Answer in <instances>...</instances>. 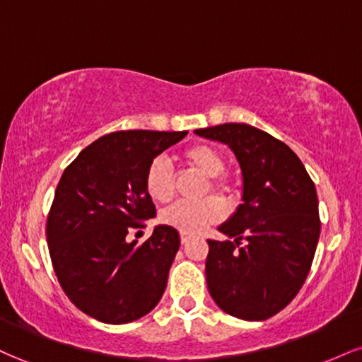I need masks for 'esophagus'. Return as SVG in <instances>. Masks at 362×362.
Returning <instances> with one entry per match:
<instances>
[{
  "mask_svg": "<svg viewBox=\"0 0 362 362\" xmlns=\"http://www.w3.org/2000/svg\"><path fill=\"white\" fill-rule=\"evenodd\" d=\"M192 236H194L192 233H187V231H180V242L182 243H187L190 238H192Z\"/></svg>",
  "mask_w": 362,
  "mask_h": 362,
  "instance_id": "obj_1",
  "label": "esophagus"
}]
</instances>
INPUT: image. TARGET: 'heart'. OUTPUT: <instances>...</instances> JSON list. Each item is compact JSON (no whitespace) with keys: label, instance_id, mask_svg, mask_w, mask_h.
I'll list each match as a JSON object with an SVG mask.
<instances>
[{"label":"heart","instance_id":"b5f03b06","mask_svg":"<svg viewBox=\"0 0 362 362\" xmlns=\"http://www.w3.org/2000/svg\"><path fill=\"white\" fill-rule=\"evenodd\" d=\"M182 158L195 167L206 177H211V189L224 192L228 190V182L221 177L224 172V160L221 153L211 144H192L182 153ZM144 187L146 192L153 201L167 202L173 195V173L168 160L165 158H155L149 163L144 175ZM224 207L221 201L216 197H207L199 202L178 201L175 204L161 213V221L167 226L175 228L178 231H187V233H197L204 230L206 226L213 224L223 218Z\"/></svg>","mask_w":362,"mask_h":362}]
</instances>
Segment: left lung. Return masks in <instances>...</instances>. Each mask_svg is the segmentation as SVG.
<instances>
[{"label":"left lung","instance_id":"8db88e82","mask_svg":"<svg viewBox=\"0 0 362 362\" xmlns=\"http://www.w3.org/2000/svg\"><path fill=\"white\" fill-rule=\"evenodd\" d=\"M194 132L228 144L243 177V202L218 228L233 242L207 240V288L231 317L271 318L310 272L320 238L317 189L296 153L269 132L236 122Z\"/></svg>","mask_w":362,"mask_h":362}]
</instances>
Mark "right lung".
I'll return each instance as SVG.
<instances>
[{
	"mask_svg": "<svg viewBox=\"0 0 362 362\" xmlns=\"http://www.w3.org/2000/svg\"><path fill=\"white\" fill-rule=\"evenodd\" d=\"M187 131H119L86 146L62 173L49 211V253L66 296L103 323L148 315L163 296L180 236L160 224L144 243L127 235L156 209L144 187L155 158Z\"/></svg>",
	"mask_w": 362,
	"mask_h": 362,
	"instance_id": "1",
	"label": "right lung"
}]
</instances>
